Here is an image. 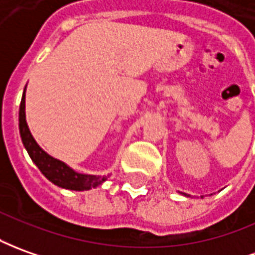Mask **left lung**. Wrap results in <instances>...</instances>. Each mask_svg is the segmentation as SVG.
Masks as SVG:
<instances>
[{"instance_id": "left-lung-1", "label": "left lung", "mask_w": 255, "mask_h": 255, "mask_svg": "<svg viewBox=\"0 0 255 255\" xmlns=\"http://www.w3.org/2000/svg\"><path fill=\"white\" fill-rule=\"evenodd\" d=\"M184 196H186V194H184ZM201 198H203V196H201Z\"/></svg>"}]
</instances>
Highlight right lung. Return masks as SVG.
Segmentation results:
<instances>
[{"instance_id":"right-lung-1","label":"right lung","mask_w":255,"mask_h":255,"mask_svg":"<svg viewBox=\"0 0 255 255\" xmlns=\"http://www.w3.org/2000/svg\"><path fill=\"white\" fill-rule=\"evenodd\" d=\"M24 93H26V87H24L20 107H19V131H20V137H22L24 148L29 152L31 161L36 164V166L41 171L44 176L62 189L76 191L90 190L93 187H97L101 183H104L108 176L79 173L75 169H72L69 165H66L57 158L51 157L50 154H47L40 145L37 144V141L29 130L27 122H26V112H24L26 96H24Z\"/></svg>"}]
</instances>
